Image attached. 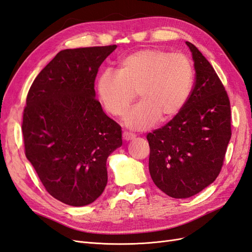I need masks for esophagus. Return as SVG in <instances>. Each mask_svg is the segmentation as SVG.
<instances>
[{"label": "esophagus", "mask_w": 252, "mask_h": 252, "mask_svg": "<svg viewBox=\"0 0 252 252\" xmlns=\"http://www.w3.org/2000/svg\"><path fill=\"white\" fill-rule=\"evenodd\" d=\"M135 138V134L133 133H130V132H127V131H124L123 132V139L125 141H130V140H133Z\"/></svg>", "instance_id": "esophagus-1"}]
</instances>
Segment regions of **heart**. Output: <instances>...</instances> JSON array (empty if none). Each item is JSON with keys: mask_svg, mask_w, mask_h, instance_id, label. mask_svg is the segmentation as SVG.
Listing matches in <instances>:
<instances>
[{"mask_svg": "<svg viewBox=\"0 0 252 252\" xmlns=\"http://www.w3.org/2000/svg\"><path fill=\"white\" fill-rule=\"evenodd\" d=\"M194 70L183 53L143 49L121 61L119 71L106 69L97 79L98 97L112 116H122L138 91L140 103L126 112L127 127L143 130L158 120L174 118L192 93Z\"/></svg>", "mask_w": 252, "mask_h": 252, "instance_id": "b5f03b06", "label": "heart"}]
</instances>
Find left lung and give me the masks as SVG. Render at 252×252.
<instances>
[{
    "label": "left lung",
    "instance_id": "obj_1",
    "mask_svg": "<svg viewBox=\"0 0 252 252\" xmlns=\"http://www.w3.org/2000/svg\"><path fill=\"white\" fill-rule=\"evenodd\" d=\"M195 81L185 107L147 134L149 172L155 184L174 199L199 193L222 169L231 138L229 97L211 64L193 44Z\"/></svg>",
    "mask_w": 252,
    "mask_h": 252
}]
</instances>
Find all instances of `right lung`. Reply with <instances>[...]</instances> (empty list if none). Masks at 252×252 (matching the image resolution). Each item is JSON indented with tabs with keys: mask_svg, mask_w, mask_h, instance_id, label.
Listing matches in <instances>:
<instances>
[{
	"mask_svg": "<svg viewBox=\"0 0 252 252\" xmlns=\"http://www.w3.org/2000/svg\"><path fill=\"white\" fill-rule=\"evenodd\" d=\"M116 48L60 51L27 94L22 123L26 158L47 192L75 207L103 193L106 161L122 145L121 126L94 97L98 68Z\"/></svg>",
	"mask_w": 252,
	"mask_h": 252,
	"instance_id": "right-lung-1",
	"label": "right lung"
}]
</instances>
